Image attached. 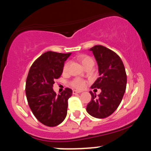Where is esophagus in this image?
Here are the masks:
<instances>
[{
	"label": "esophagus",
	"instance_id": "34e87169",
	"mask_svg": "<svg viewBox=\"0 0 151 151\" xmlns=\"http://www.w3.org/2000/svg\"><path fill=\"white\" fill-rule=\"evenodd\" d=\"M73 94H76V93H82V91L73 90Z\"/></svg>",
	"mask_w": 151,
	"mask_h": 151
}]
</instances>
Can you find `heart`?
I'll return each instance as SVG.
<instances>
[{"instance_id": "obj_1", "label": "heart", "mask_w": 151, "mask_h": 151, "mask_svg": "<svg viewBox=\"0 0 151 151\" xmlns=\"http://www.w3.org/2000/svg\"><path fill=\"white\" fill-rule=\"evenodd\" d=\"M78 59L81 62L83 65L84 67H85L88 63L92 62V61H93V60H92L91 58H90V57L88 55H81L78 58ZM68 68H69V62L65 63L64 65H63V72L66 73L68 70ZM70 85L72 86L73 88L80 89V88H83L84 86H85L86 82L81 78H75L70 82Z\"/></svg>"}]
</instances>
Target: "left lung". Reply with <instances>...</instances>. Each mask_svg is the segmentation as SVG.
Masks as SVG:
<instances>
[{
    "label": "left lung",
    "mask_w": 151,
    "mask_h": 151,
    "mask_svg": "<svg viewBox=\"0 0 151 151\" xmlns=\"http://www.w3.org/2000/svg\"><path fill=\"white\" fill-rule=\"evenodd\" d=\"M99 67V78L91 88H100L96 96L92 91L91 100L86 106L89 114L96 118L110 116L120 104L127 85V75L121 58L112 50L102 45H96L90 49Z\"/></svg>",
    "instance_id": "1"
}]
</instances>
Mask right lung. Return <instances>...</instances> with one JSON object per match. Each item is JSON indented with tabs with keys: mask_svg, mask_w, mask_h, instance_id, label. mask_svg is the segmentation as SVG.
Masks as SVG:
<instances>
[{
	"mask_svg": "<svg viewBox=\"0 0 151 151\" xmlns=\"http://www.w3.org/2000/svg\"><path fill=\"white\" fill-rule=\"evenodd\" d=\"M70 55L52 51L43 53L32 65L27 76L25 90L29 106L35 117L48 127L58 125L67 115L68 100L73 91L66 88L57 95L52 87Z\"/></svg>",
	"mask_w": 151,
	"mask_h": 151,
	"instance_id": "right-lung-1",
	"label": "right lung"
}]
</instances>
